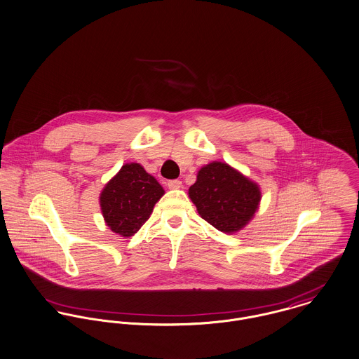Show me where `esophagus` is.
<instances>
[{
	"instance_id": "esophagus-1",
	"label": "esophagus",
	"mask_w": 359,
	"mask_h": 359,
	"mask_svg": "<svg viewBox=\"0 0 359 359\" xmlns=\"http://www.w3.org/2000/svg\"><path fill=\"white\" fill-rule=\"evenodd\" d=\"M180 187H182V182L177 179L168 182V189H170V190H179Z\"/></svg>"
}]
</instances>
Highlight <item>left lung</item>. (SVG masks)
Masks as SVG:
<instances>
[{
    "label": "left lung",
    "instance_id": "1",
    "mask_svg": "<svg viewBox=\"0 0 359 359\" xmlns=\"http://www.w3.org/2000/svg\"><path fill=\"white\" fill-rule=\"evenodd\" d=\"M189 197L203 220L222 233L234 234L253 219L262 191L236 168L213 161L199 169Z\"/></svg>",
    "mask_w": 359,
    "mask_h": 359
}]
</instances>
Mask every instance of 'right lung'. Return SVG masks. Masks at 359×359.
<instances>
[{
    "instance_id": "obj_1",
    "label": "right lung",
    "mask_w": 359,
    "mask_h": 359,
    "mask_svg": "<svg viewBox=\"0 0 359 359\" xmlns=\"http://www.w3.org/2000/svg\"><path fill=\"white\" fill-rule=\"evenodd\" d=\"M163 194L157 179L140 163H125L99 196L103 219L113 233L129 238L146 223Z\"/></svg>"
}]
</instances>
